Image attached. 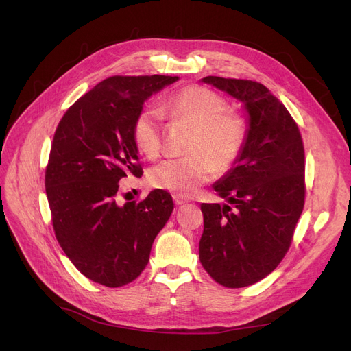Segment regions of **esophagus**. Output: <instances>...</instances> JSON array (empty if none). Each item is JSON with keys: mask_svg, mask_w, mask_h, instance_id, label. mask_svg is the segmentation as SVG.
Masks as SVG:
<instances>
[{"mask_svg": "<svg viewBox=\"0 0 351 351\" xmlns=\"http://www.w3.org/2000/svg\"><path fill=\"white\" fill-rule=\"evenodd\" d=\"M173 202H175V205H178V206H182V205H186L188 204V200L180 197V196H173Z\"/></svg>", "mask_w": 351, "mask_h": 351, "instance_id": "esophagus-1", "label": "esophagus"}]
</instances>
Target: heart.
<instances>
[{
  "label": "heart",
  "instance_id": "b5f03b06",
  "mask_svg": "<svg viewBox=\"0 0 351 351\" xmlns=\"http://www.w3.org/2000/svg\"><path fill=\"white\" fill-rule=\"evenodd\" d=\"M159 112L173 122L195 128L188 159H169L151 171L154 188L176 196H191L209 182L216 171H228L246 143L245 119L228 110V102L205 86H188L159 105ZM158 110L145 109L134 123V139L147 158L162 149V118Z\"/></svg>",
  "mask_w": 351,
  "mask_h": 351
}]
</instances>
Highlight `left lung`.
<instances>
[{
    "mask_svg": "<svg viewBox=\"0 0 351 351\" xmlns=\"http://www.w3.org/2000/svg\"><path fill=\"white\" fill-rule=\"evenodd\" d=\"M247 114L243 151L213 189L228 204H202L199 259L225 287L262 280L282 262L304 206V147L286 106L254 81L205 77ZM234 205L231 212L230 205Z\"/></svg>",
    "mask_w": 351,
    "mask_h": 351,
    "instance_id": "1",
    "label": "left lung"
}]
</instances>
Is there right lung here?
I'll return each instance as SVG.
<instances>
[{
	"label": "right lung",
	"mask_w": 351,
	"mask_h": 351,
	"mask_svg": "<svg viewBox=\"0 0 351 351\" xmlns=\"http://www.w3.org/2000/svg\"><path fill=\"white\" fill-rule=\"evenodd\" d=\"M178 77H110L81 97L55 131L45 191L57 241L92 282L119 287L149 262L156 234L173 210L155 189L143 200L117 204L119 180L142 176L134 123L145 101Z\"/></svg>",
	"instance_id": "1"
}]
</instances>
